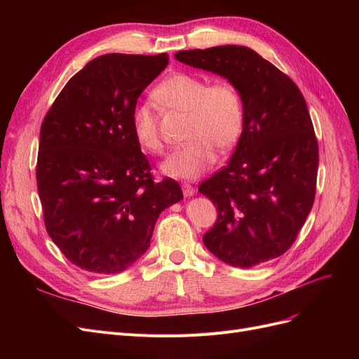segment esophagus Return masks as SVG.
Wrapping results in <instances>:
<instances>
[{"label":"esophagus","mask_w":359,"mask_h":359,"mask_svg":"<svg viewBox=\"0 0 359 359\" xmlns=\"http://www.w3.org/2000/svg\"><path fill=\"white\" fill-rule=\"evenodd\" d=\"M181 189H182V193H184V196H186V198H190V196H193L194 193H196V190H194V187L189 182L181 184Z\"/></svg>","instance_id":"esophagus-1"}]
</instances>
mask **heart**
Masks as SVG:
<instances>
[{"label": "heart", "mask_w": 359, "mask_h": 359, "mask_svg": "<svg viewBox=\"0 0 359 359\" xmlns=\"http://www.w3.org/2000/svg\"><path fill=\"white\" fill-rule=\"evenodd\" d=\"M154 99L168 109L189 114L186 139L189 142L173 151L161 163L168 177L194 180L208 170L217 151L232 149L244 132L245 111L240 90L229 81L210 83L191 73H173L153 91ZM136 142L149 153L163 148L157 116L149 103L137 104L132 112Z\"/></svg>", "instance_id": "obj_1"}]
</instances>
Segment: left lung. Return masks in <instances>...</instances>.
<instances>
[{
	"instance_id": "1",
	"label": "left lung",
	"mask_w": 359,
	"mask_h": 359,
	"mask_svg": "<svg viewBox=\"0 0 359 359\" xmlns=\"http://www.w3.org/2000/svg\"><path fill=\"white\" fill-rule=\"evenodd\" d=\"M175 58L223 76L244 100V132L229 163L199 186L219 211L203 244L240 268L281 256L316 194L319 147L306 100L289 76L245 46L180 50Z\"/></svg>"
}]
</instances>
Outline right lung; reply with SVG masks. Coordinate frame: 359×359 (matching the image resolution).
Here are the masks:
<instances>
[{"label": "right lung", "instance_id": "1", "mask_svg": "<svg viewBox=\"0 0 359 359\" xmlns=\"http://www.w3.org/2000/svg\"><path fill=\"white\" fill-rule=\"evenodd\" d=\"M168 55L106 53L76 73L40 128L37 189L52 241L88 273L118 274L149 244L158 215L182 199L154 182L132 128L139 95Z\"/></svg>", "mask_w": 359, "mask_h": 359}]
</instances>
